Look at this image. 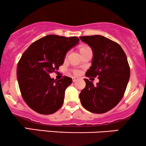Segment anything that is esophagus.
I'll list each match as a JSON object with an SVG mask.
<instances>
[{
  "label": "esophagus",
  "instance_id": "esophagus-1",
  "mask_svg": "<svg viewBox=\"0 0 146 146\" xmlns=\"http://www.w3.org/2000/svg\"><path fill=\"white\" fill-rule=\"evenodd\" d=\"M72 80H73V82H76L77 80H78V78H76V77H73V78H72Z\"/></svg>",
  "mask_w": 146,
  "mask_h": 146
}]
</instances>
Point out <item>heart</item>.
I'll use <instances>...</instances> for the list:
<instances>
[{
  "label": "heart",
  "instance_id": "obj_1",
  "mask_svg": "<svg viewBox=\"0 0 146 146\" xmlns=\"http://www.w3.org/2000/svg\"><path fill=\"white\" fill-rule=\"evenodd\" d=\"M89 47H88L87 46H85V45H81V46H80L78 47L79 51H80V54H81L82 53H83V52H84L85 51H86V50L89 49ZM73 73H74L75 75L80 74V71H78V70H74V71H73Z\"/></svg>",
  "mask_w": 146,
  "mask_h": 146
}]
</instances>
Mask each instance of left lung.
Here are the masks:
<instances>
[{
    "label": "left lung",
    "mask_w": 146,
    "mask_h": 146,
    "mask_svg": "<svg viewBox=\"0 0 146 146\" xmlns=\"http://www.w3.org/2000/svg\"><path fill=\"white\" fill-rule=\"evenodd\" d=\"M80 38L89 45L93 53L92 66L86 76L100 80L94 86L84 79L86 86L80 94V102L91 113H106L118 104L126 89L130 73L126 55L119 44L102 36Z\"/></svg>",
    "instance_id": "8db88e82"
}]
</instances>
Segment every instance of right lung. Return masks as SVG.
I'll return each instance as SVG.
<instances>
[{"label":"right lung","mask_w":146,"mask_h":146,"mask_svg":"<svg viewBox=\"0 0 146 146\" xmlns=\"http://www.w3.org/2000/svg\"><path fill=\"white\" fill-rule=\"evenodd\" d=\"M78 37L48 35L33 42L18 63L17 79L23 100L31 109L51 115L63 104L64 92L72 79L54 80L50 73L63 64L65 55L78 43Z\"/></svg>","instance_id":"right-lung-1"}]
</instances>
